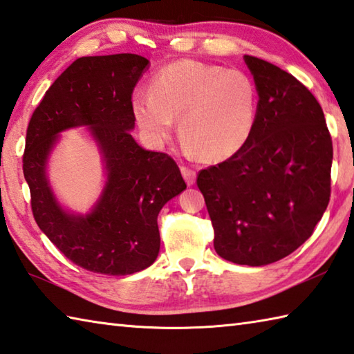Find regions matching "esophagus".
<instances>
[{
  "mask_svg": "<svg viewBox=\"0 0 354 354\" xmlns=\"http://www.w3.org/2000/svg\"><path fill=\"white\" fill-rule=\"evenodd\" d=\"M182 174L186 180V183H188L189 186L196 183V169L189 168V166H182Z\"/></svg>",
  "mask_w": 354,
  "mask_h": 354,
  "instance_id": "obj_1",
  "label": "esophagus"
}]
</instances>
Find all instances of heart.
I'll return each instance as SVG.
<instances>
[{
  "instance_id": "heart-1",
  "label": "heart",
  "mask_w": 354,
  "mask_h": 354,
  "mask_svg": "<svg viewBox=\"0 0 354 354\" xmlns=\"http://www.w3.org/2000/svg\"><path fill=\"white\" fill-rule=\"evenodd\" d=\"M131 109L138 128L166 142L178 122L186 148L206 162L243 149L256 128L257 89L246 73L182 59L160 69L148 92H136Z\"/></svg>"
}]
</instances>
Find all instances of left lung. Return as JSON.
Masks as SVG:
<instances>
[{
	"label": "left lung",
	"instance_id": "left-lung-1",
	"mask_svg": "<svg viewBox=\"0 0 354 354\" xmlns=\"http://www.w3.org/2000/svg\"><path fill=\"white\" fill-rule=\"evenodd\" d=\"M259 92L256 128L237 154L202 169L220 257L277 262L296 251L328 206L333 142L315 95L286 71L245 55Z\"/></svg>",
	"mask_w": 354,
	"mask_h": 354
}]
</instances>
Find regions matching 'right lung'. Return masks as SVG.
Masks as SVG:
<instances>
[{"mask_svg":"<svg viewBox=\"0 0 354 354\" xmlns=\"http://www.w3.org/2000/svg\"><path fill=\"white\" fill-rule=\"evenodd\" d=\"M148 64L136 53L75 59L46 91L26 132L23 172L33 218L72 263L100 274H134L154 263L158 212L186 188L174 158L140 148L131 136L132 92ZM83 124L102 148L109 182L96 209L77 218L53 197L45 160L58 131Z\"/></svg>","mask_w":354,"mask_h":354,"instance_id":"obj_1","label":"right lung"}]
</instances>
